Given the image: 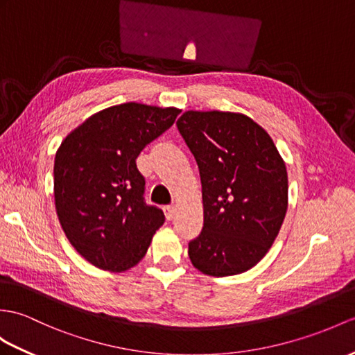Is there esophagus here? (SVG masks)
I'll use <instances>...</instances> for the list:
<instances>
[{
  "label": "esophagus",
  "mask_w": 355,
  "mask_h": 355,
  "mask_svg": "<svg viewBox=\"0 0 355 355\" xmlns=\"http://www.w3.org/2000/svg\"><path fill=\"white\" fill-rule=\"evenodd\" d=\"M163 211H164V216H166V219L171 220L175 215V207H174V205H164Z\"/></svg>",
  "instance_id": "1"
}]
</instances>
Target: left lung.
<instances>
[{
    "label": "left lung",
    "mask_w": 355,
    "mask_h": 355,
    "mask_svg": "<svg viewBox=\"0 0 355 355\" xmlns=\"http://www.w3.org/2000/svg\"><path fill=\"white\" fill-rule=\"evenodd\" d=\"M202 186L204 225L189 242L205 275L242 274L265 257L287 211V171L274 140L242 113L189 110L177 121Z\"/></svg>",
    "instance_id": "8db88e82"
}]
</instances>
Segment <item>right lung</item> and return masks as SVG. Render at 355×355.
<instances>
[{"mask_svg": "<svg viewBox=\"0 0 355 355\" xmlns=\"http://www.w3.org/2000/svg\"><path fill=\"white\" fill-rule=\"evenodd\" d=\"M180 112L139 103L113 105L72 130L57 150V216L71 245L94 266L110 272L136 266L163 225V211L144 200L145 178L136 159Z\"/></svg>", "mask_w": 355, "mask_h": 355, "instance_id": "1", "label": "right lung"}]
</instances>
